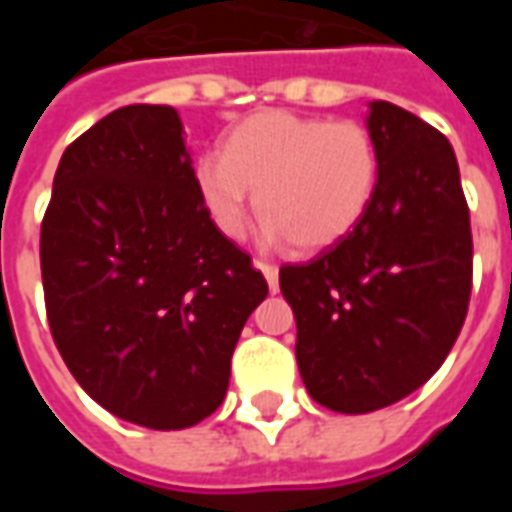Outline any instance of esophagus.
I'll return each instance as SVG.
<instances>
[{
	"mask_svg": "<svg viewBox=\"0 0 512 512\" xmlns=\"http://www.w3.org/2000/svg\"><path fill=\"white\" fill-rule=\"evenodd\" d=\"M257 268L263 271V277L268 282V290L271 293H277L279 290V266L277 263H268V260H257Z\"/></svg>",
	"mask_w": 512,
	"mask_h": 512,
	"instance_id": "1",
	"label": "esophagus"
}]
</instances>
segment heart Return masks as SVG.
<instances>
[{"instance_id": "1", "label": "heart", "mask_w": 512, "mask_h": 512, "mask_svg": "<svg viewBox=\"0 0 512 512\" xmlns=\"http://www.w3.org/2000/svg\"><path fill=\"white\" fill-rule=\"evenodd\" d=\"M378 180L381 153L370 128L285 109L241 120L222 153H205L194 167L219 233H246L252 188L268 238H288L299 252H321L354 233L373 208Z\"/></svg>"}]
</instances>
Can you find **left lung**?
Returning a JSON list of instances; mask_svg holds the SVG:
<instances>
[{
  "mask_svg": "<svg viewBox=\"0 0 512 512\" xmlns=\"http://www.w3.org/2000/svg\"><path fill=\"white\" fill-rule=\"evenodd\" d=\"M367 128L381 180L365 222L310 263L279 268L304 386L340 414L425 384L472 296V224L450 139L389 101L370 104Z\"/></svg>",
  "mask_w": 512,
  "mask_h": 512,
  "instance_id": "1",
  "label": "left lung"
}]
</instances>
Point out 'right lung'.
<instances>
[{"mask_svg": "<svg viewBox=\"0 0 512 512\" xmlns=\"http://www.w3.org/2000/svg\"><path fill=\"white\" fill-rule=\"evenodd\" d=\"M51 337L115 417L180 430L230 384L266 277L202 205L172 106L134 104L65 147L40 224Z\"/></svg>", "mask_w": 512, "mask_h": 512, "instance_id": "obj_1", "label": "right lung"}]
</instances>
